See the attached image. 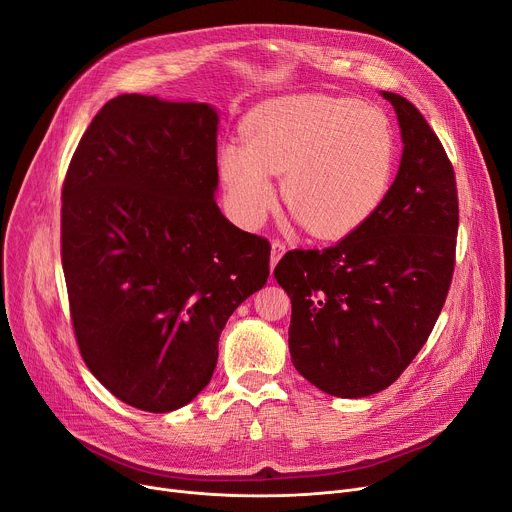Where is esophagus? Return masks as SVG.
<instances>
[{"label": "esophagus", "instance_id": "34e87169", "mask_svg": "<svg viewBox=\"0 0 512 512\" xmlns=\"http://www.w3.org/2000/svg\"><path fill=\"white\" fill-rule=\"evenodd\" d=\"M286 253V245H284V240H280V238H274L272 240V267L282 259V255Z\"/></svg>", "mask_w": 512, "mask_h": 512}]
</instances>
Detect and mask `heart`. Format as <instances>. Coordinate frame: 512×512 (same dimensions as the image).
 I'll use <instances>...</instances> for the list:
<instances>
[{
    "label": "heart",
    "mask_w": 512,
    "mask_h": 512,
    "mask_svg": "<svg viewBox=\"0 0 512 512\" xmlns=\"http://www.w3.org/2000/svg\"><path fill=\"white\" fill-rule=\"evenodd\" d=\"M240 141L220 149L218 168L236 220L249 228L276 203L272 174H284V201L321 238L357 230L390 191L392 128L355 99L307 93L265 101L242 120Z\"/></svg>",
    "instance_id": "heart-1"
}]
</instances>
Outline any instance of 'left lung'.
<instances>
[{
	"instance_id": "obj_1",
	"label": "left lung",
	"mask_w": 512,
	"mask_h": 512,
	"mask_svg": "<svg viewBox=\"0 0 512 512\" xmlns=\"http://www.w3.org/2000/svg\"><path fill=\"white\" fill-rule=\"evenodd\" d=\"M394 105L400 168L371 218L326 249H294L274 276L292 303V365L321 392L361 398L394 384L432 334L456 261L450 159L417 107Z\"/></svg>"
}]
</instances>
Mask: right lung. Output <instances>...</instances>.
Instances as JSON below:
<instances>
[{
	"label": "right lung",
	"mask_w": 512,
	"mask_h": 512,
	"mask_svg": "<svg viewBox=\"0 0 512 512\" xmlns=\"http://www.w3.org/2000/svg\"><path fill=\"white\" fill-rule=\"evenodd\" d=\"M215 186L218 114L207 103L118 95L70 159L62 267L76 344L134 409L191 402L228 317L270 276V240L230 224Z\"/></svg>",
	"instance_id": "right-lung-1"
}]
</instances>
